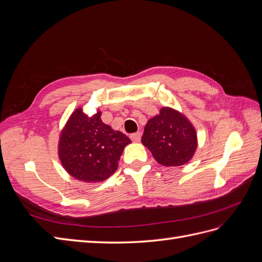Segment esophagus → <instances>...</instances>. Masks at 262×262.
I'll return each mask as SVG.
<instances>
[{
  "mask_svg": "<svg viewBox=\"0 0 262 262\" xmlns=\"http://www.w3.org/2000/svg\"><path fill=\"white\" fill-rule=\"evenodd\" d=\"M141 136H142V133H141V132H137V133H133V134H131L130 138H131V140H132L133 142H140V140H141Z\"/></svg>",
  "mask_w": 262,
  "mask_h": 262,
  "instance_id": "esophagus-1",
  "label": "esophagus"
}]
</instances>
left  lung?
Wrapping results in <instances>:
<instances>
[{"label": "left lung", "mask_w": 262, "mask_h": 262, "mask_svg": "<svg viewBox=\"0 0 262 262\" xmlns=\"http://www.w3.org/2000/svg\"><path fill=\"white\" fill-rule=\"evenodd\" d=\"M142 143L157 163L181 166L191 160L196 146V132L188 119L177 110L163 107L160 115L147 121Z\"/></svg>", "instance_id": "obj_1"}]
</instances>
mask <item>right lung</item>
Listing matches in <instances>:
<instances>
[{
  "label": "right lung",
  "instance_id": "right-lung-1",
  "mask_svg": "<svg viewBox=\"0 0 262 262\" xmlns=\"http://www.w3.org/2000/svg\"><path fill=\"white\" fill-rule=\"evenodd\" d=\"M98 112L93 117L77 108L63 128L59 141V157L71 176L85 182L109 178L131 140L104 123Z\"/></svg>",
  "mask_w": 262,
  "mask_h": 262
}]
</instances>
